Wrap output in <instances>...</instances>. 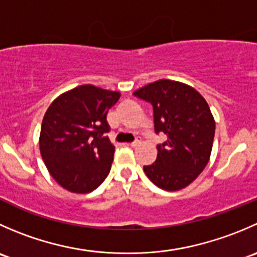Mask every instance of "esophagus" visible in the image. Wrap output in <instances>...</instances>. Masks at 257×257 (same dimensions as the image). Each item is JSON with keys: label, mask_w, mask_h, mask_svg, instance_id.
<instances>
[{"label": "esophagus", "mask_w": 257, "mask_h": 257, "mask_svg": "<svg viewBox=\"0 0 257 257\" xmlns=\"http://www.w3.org/2000/svg\"><path fill=\"white\" fill-rule=\"evenodd\" d=\"M128 145H129V147H132V148L139 147V145H141V141H139V139H137L136 142H133V143H129Z\"/></svg>", "instance_id": "obj_1"}]
</instances>
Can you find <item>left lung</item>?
Listing matches in <instances>:
<instances>
[{
  "instance_id": "obj_1",
  "label": "left lung",
  "mask_w": 257,
  "mask_h": 257,
  "mask_svg": "<svg viewBox=\"0 0 257 257\" xmlns=\"http://www.w3.org/2000/svg\"><path fill=\"white\" fill-rule=\"evenodd\" d=\"M133 94L152 103L155 133L167 136L144 173L160 189H184L200 175L211 154L215 119L208 102L195 88L170 79L149 83Z\"/></svg>"
}]
</instances>
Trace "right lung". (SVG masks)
I'll list each match as a JSON object with an SVG mask.
<instances>
[{"instance_id":"add662e5","label":"right lung","mask_w":257,"mask_h":257,"mask_svg":"<svg viewBox=\"0 0 257 257\" xmlns=\"http://www.w3.org/2000/svg\"><path fill=\"white\" fill-rule=\"evenodd\" d=\"M120 93L83 84L56 98L42 120L40 152L52 178L68 191L90 193L109 174L114 145L108 110Z\"/></svg>"}]
</instances>
